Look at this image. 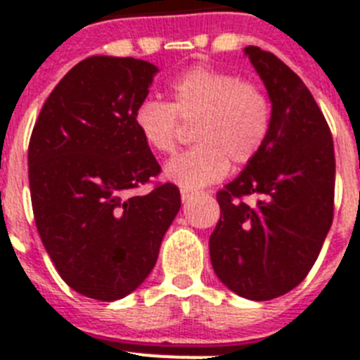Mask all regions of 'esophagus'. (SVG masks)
<instances>
[{
  "instance_id": "34e87169",
  "label": "esophagus",
  "mask_w": 360,
  "mask_h": 360,
  "mask_svg": "<svg viewBox=\"0 0 360 360\" xmlns=\"http://www.w3.org/2000/svg\"><path fill=\"white\" fill-rule=\"evenodd\" d=\"M195 195V192L194 190H188V188H181V199H183V201H190V199L194 198Z\"/></svg>"
}]
</instances>
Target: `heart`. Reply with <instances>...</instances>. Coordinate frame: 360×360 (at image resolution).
Segmentation results:
<instances>
[{"instance_id": "1", "label": "heart", "mask_w": 360, "mask_h": 360, "mask_svg": "<svg viewBox=\"0 0 360 360\" xmlns=\"http://www.w3.org/2000/svg\"><path fill=\"white\" fill-rule=\"evenodd\" d=\"M170 102L144 101L134 124L148 148L174 153L179 146V120L194 124L192 150L166 165V177L195 190L219 181L229 166H243L262 152L271 128V104L258 84L236 72L198 65L168 87Z\"/></svg>"}]
</instances>
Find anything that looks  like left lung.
I'll return each mask as SVG.
<instances>
[{
    "label": "left lung",
    "mask_w": 360,
    "mask_h": 360,
    "mask_svg": "<svg viewBox=\"0 0 360 360\" xmlns=\"http://www.w3.org/2000/svg\"><path fill=\"white\" fill-rule=\"evenodd\" d=\"M245 54L273 110L262 152L217 192L221 217L210 234L214 273L249 300L282 297L307 276L333 221L331 131L297 72L273 53ZM255 195L257 201L245 199Z\"/></svg>",
    "instance_id": "obj_1"
}]
</instances>
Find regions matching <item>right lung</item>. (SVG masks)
<instances>
[{
    "label": "right lung",
    "mask_w": 360,
    "mask_h": 360,
    "mask_svg": "<svg viewBox=\"0 0 360 360\" xmlns=\"http://www.w3.org/2000/svg\"><path fill=\"white\" fill-rule=\"evenodd\" d=\"M159 69L150 62L89 56L45 101L29 143L32 212L47 255L69 288L113 302L146 280L179 188L155 185L161 174L134 124Z\"/></svg>",
    "instance_id": "right-lung-1"
}]
</instances>
